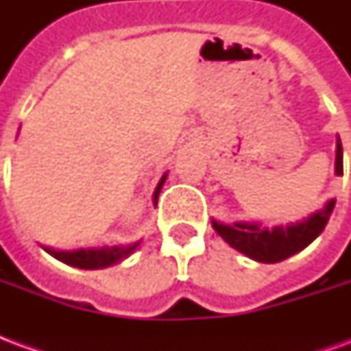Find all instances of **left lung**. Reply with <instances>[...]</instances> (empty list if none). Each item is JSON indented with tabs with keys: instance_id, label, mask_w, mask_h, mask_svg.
I'll use <instances>...</instances> for the list:
<instances>
[{
	"instance_id": "1",
	"label": "left lung",
	"mask_w": 351,
	"mask_h": 351,
	"mask_svg": "<svg viewBox=\"0 0 351 351\" xmlns=\"http://www.w3.org/2000/svg\"><path fill=\"white\" fill-rule=\"evenodd\" d=\"M335 175H342V143L337 135V158H335ZM335 208V199L327 201L308 218L295 221L289 226L263 228L259 221H233L220 223L213 220V228L226 243L250 259L259 263H278L291 258L297 252L304 250L312 241H316L324 231L329 216Z\"/></svg>"
}]
</instances>
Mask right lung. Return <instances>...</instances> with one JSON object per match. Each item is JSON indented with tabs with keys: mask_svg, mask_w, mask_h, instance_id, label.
I'll return each mask as SVG.
<instances>
[{
	"mask_svg": "<svg viewBox=\"0 0 351 351\" xmlns=\"http://www.w3.org/2000/svg\"><path fill=\"white\" fill-rule=\"evenodd\" d=\"M165 178H167V173L161 176V180L156 186V190H154V205L158 203V195H160L161 188L165 184ZM138 244H141V241L135 244H130V246H103V248H80V250H54V248H45V246L43 248L49 252L50 256L60 259L62 263L71 265V267H79V269H105V267L120 263L122 259L130 258L131 254L137 250Z\"/></svg>",
	"mask_w": 351,
	"mask_h": 351,
	"instance_id": "add662e5",
	"label": "right lung"
}]
</instances>
